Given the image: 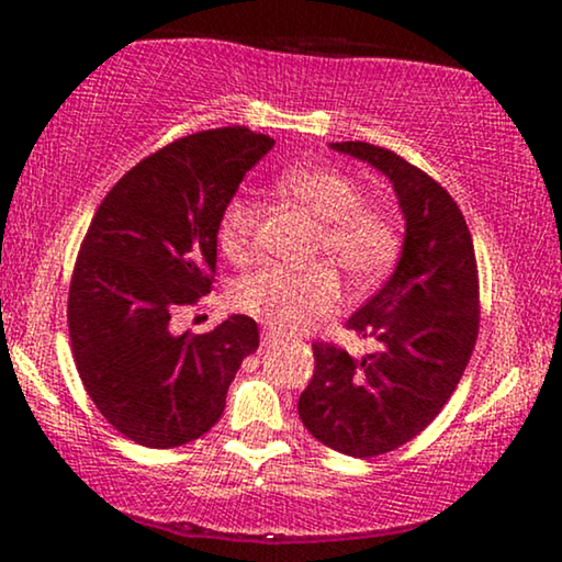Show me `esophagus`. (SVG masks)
<instances>
[{
  "label": "esophagus",
  "instance_id": "esophagus-1",
  "mask_svg": "<svg viewBox=\"0 0 562 562\" xmlns=\"http://www.w3.org/2000/svg\"><path fill=\"white\" fill-rule=\"evenodd\" d=\"M277 338H280V335L272 333V330H263V335H261V340H263V344H274Z\"/></svg>",
  "mask_w": 562,
  "mask_h": 562
}]
</instances>
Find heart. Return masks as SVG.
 <instances>
[{
	"label": "heart",
	"mask_w": 562,
	"mask_h": 562,
	"mask_svg": "<svg viewBox=\"0 0 562 562\" xmlns=\"http://www.w3.org/2000/svg\"><path fill=\"white\" fill-rule=\"evenodd\" d=\"M282 187L317 216L314 259H330L359 285H370L389 272L402 245L398 227L385 211L364 203L357 179L330 166H306L288 171ZM259 214V200L248 192H237L224 205L218 245L232 261H245L254 250ZM232 303L274 330L295 333L338 308L340 282L325 263L303 272L269 267L237 282Z\"/></svg>",
	"instance_id": "b5f03b06"
}]
</instances>
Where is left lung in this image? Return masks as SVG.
Instances as JSON below:
<instances>
[{"mask_svg": "<svg viewBox=\"0 0 562 562\" xmlns=\"http://www.w3.org/2000/svg\"><path fill=\"white\" fill-rule=\"evenodd\" d=\"M391 179L406 222L402 259L346 322L372 351L314 344L299 415L317 441L378 457L420 436L449 402L479 338V263L460 205L409 160L370 142H333Z\"/></svg>", "mask_w": 562, "mask_h": 562, "instance_id": "obj_1", "label": "left lung"}]
</instances>
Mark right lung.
<instances>
[{
	"label": "right lung",
	"mask_w": 562,
	"mask_h": 562,
	"mask_svg": "<svg viewBox=\"0 0 562 562\" xmlns=\"http://www.w3.org/2000/svg\"><path fill=\"white\" fill-rule=\"evenodd\" d=\"M274 139L243 126L190 134L139 160L100 203L68 290L83 389L119 434L173 449L214 428L259 325L232 314L211 333L171 317L211 293L224 205Z\"/></svg>",
	"instance_id": "1"
}]
</instances>
